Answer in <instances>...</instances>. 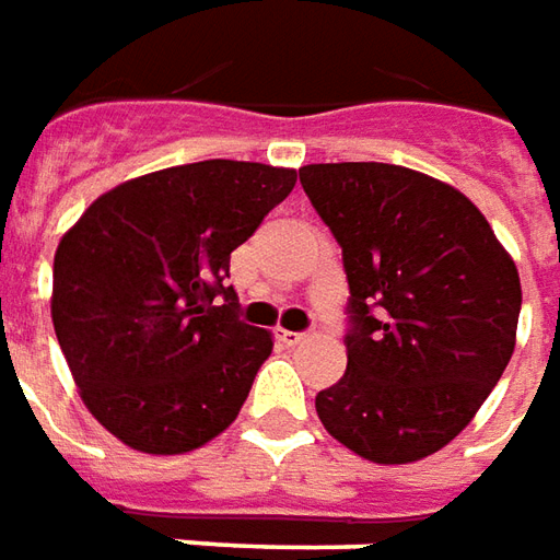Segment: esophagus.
Returning a JSON list of instances; mask_svg holds the SVG:
<instances>
[{"label":"esophagus","instance_id":"esophagus-1","mask_svg":"<svg viewBox=\"0 0 560 560\" xmlns=\"http://www.w3.org/2000/svg\"><path fill=\"white\" fill-rule=\"evenodd\" d=\"M280 340L287 343V347H299L307 340V331H280Z\"/></svg>","mask_w":560,"mask_h":560}]
</instances>
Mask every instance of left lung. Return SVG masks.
I'll list each match as a JSON object with an SVG mask.
<instances>
[{"mask_svg": "<svg viewBox=\"0 0 560 560\" xmlns=\"http://www.w3.org/2000/svg\"><path fill=\"white\" fill-rule=\"evenodd\" d=\"M299 177L350 283L347 374L316 395V413L368 462H419L498 386L522 311L518 271L477 205L428 174L328 162Z\"/></svg>", "mask_w": 560, "mask_h": 560, "instance_id": "obj_1", "label": "left lung"}]
</instances>
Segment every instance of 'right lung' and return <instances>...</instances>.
Returning a JSON list of instances; mask_svg holds the SVG:
<instances>
[{
	"label": "right lung",
	"instance_id": "1",
	"mask_svg": "<svg viewBox=\"0 0 560 560\" xmlns=\"http://www.w3.org/2000/svg\"><path fill=\"white\" fill-rule=\"evenodd\" d=\"M292 168L208 160L96 198L54 256V328L83 404L132 450L180 455L235 422L271 335L225 287Z\"/></svg>",
	"mask_w": 560,
	"mask_h": 560
}]
</instances>
